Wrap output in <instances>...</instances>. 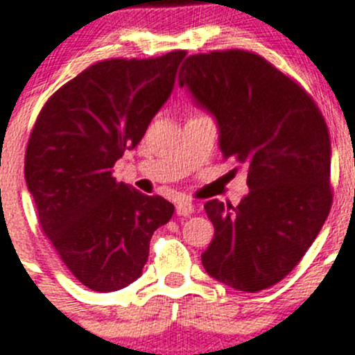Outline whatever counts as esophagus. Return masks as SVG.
Instances as JSON below:
<instances>
[{
    "instance_id": "obj_1",
    "label": "esophagus",
    "mask_w": 355,
    "mask_h": 355,
    "mask_svg": "<svg viewBox=\"0 0 355 355\" xmlns=\"http://www.w3.org/2000/svg\"><path fill=\"white\" fill-rule=\"evenodd\" d=\"M194 211V206H192L191 201H185V199H180L177 202V215L178 216H189Z\"/></svg>"
}]
</instances>
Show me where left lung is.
Returning <instances> with one entry per match:
<instances>
[{"instance_id": "obj_1", "label": "left lung", "mask_w": 355, "mask_h": 355, "mask_svg": "<svg viewBox=\"0 0 355 355\" xmlns=\"http://www.w3.org/2000/svg\"><path fill=\"white\" fill-rule=\"evenodd\" d=\"M178 83L216 118L223 157L248 170L250 192L239 205H205L215 227L201 254L206 272L248 293L274 286L297 267L329 215L324 118L297 81L253 51L191 55Z\"/></svg>"}]
</instances>
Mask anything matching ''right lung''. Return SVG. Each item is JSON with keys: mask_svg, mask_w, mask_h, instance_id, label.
Returning a JSON list of instances; mask_svg holds the SVG:
<instances>
[{"mask_svg": "<svg viewBox=\"0 0 355 355\" xmlns=\"http://www.w3.org/2000/svg\"><path fill=\"white\" fill-rule=\"evenodd\" d=\"M185 50L156 58H107L46 101L26 150L37 220L72 276L94 291L142 276L149 243L175 206L112 177L173 90Z\"/></svg>", "mask_w": 355, "mask_h": 355, "instance_id": "add662e5", "label": "right lung"}]
</instances>
